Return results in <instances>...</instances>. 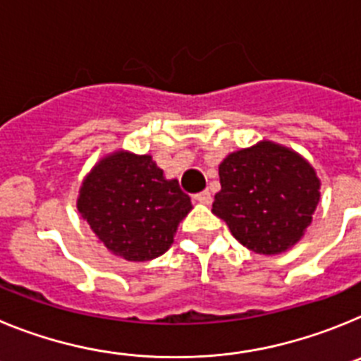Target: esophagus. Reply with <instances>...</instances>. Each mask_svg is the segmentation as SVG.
Masks as SVG:
<instances>
[{
	"mask_svg": "<svg viewBox=\"0 0 361 361\" xmlns=\"http://www.w3.org/2000/svg\"><path fill=\"white\" fill-rule=\"evenodd\" d=\"M193 199H195V202H199V204H212V193H209L208 190L206 191H200V193H197L195 197H193Z\"/></svg>",
	"mask_w": 361,
	"mask_h": 361,
	"instance_id": "1",
	"label": "esophagus"
}]
</instances>
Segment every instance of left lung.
<instances>
[{
    "mask_svg": "<svg viewBox=\"0 0 361 361\" xmlns=\"http://www.w3.org/2000/svg\"><path fill=\"white\" fill-rule=\"evenodd\" d=\"M219 177L212 212L247 250L280 255L304 237L320 200V178L302 155L260 141L229 153Z\"/></svg>",
    "mask_w": 361,
    "mask_h": 361,
    "instance_id": "obj_1",
    "label": "left lung"
}]
</instances>
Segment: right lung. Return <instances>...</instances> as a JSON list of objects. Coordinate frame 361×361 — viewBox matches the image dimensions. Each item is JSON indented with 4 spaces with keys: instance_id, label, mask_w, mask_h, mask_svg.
Instances as JSON below:
<instances>
[{
    "instance_id": "add662e5",
    "label": "right lung",
    "mask_w": 361,
    "mask_h": 361,
    "mask_svg": "<svg viewBox=\"0 0 361 361\" xmlns=\"http://www.w3.org/2000/svg\"><path fill=\"white\" fill-rule=\"evenodd\" d=\"M78 209L110 253L146 262L170 250L191 200L177 178L164 177L152 155L119 149L86 175Z\"/></svg>"
}]
</instances>
